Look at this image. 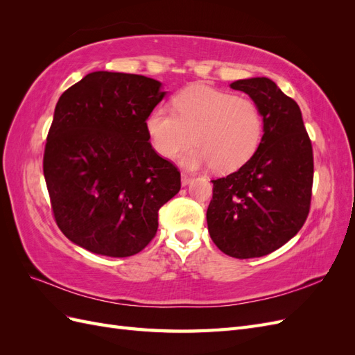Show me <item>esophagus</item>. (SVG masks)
Returning a JSON list of instances; mask_svg holds the SVG:
<instances>
[{"instance_id": "34e87169", "label": "esophagus", "mask_w": 355, "mask_h": 355, "mask_svg": "<svg viewBox=\"0 0 355 355\" xmlns=\"http://www.w3.org/2000/svg\"><path fill=\"white\" fill-rule=\"evenodd\" d=\"M191 180H192V178H191L189 175H185V173H182V176H180V182H182V187H187V185H189V184H191Z\"/></svg>"}]
</instances>
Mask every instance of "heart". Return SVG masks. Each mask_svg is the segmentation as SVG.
I'll list each match as a JSON object with an SVG mask.
<instances>
[{
    "label": "heart",
    "mask_w": 355,
    "mask_h": 355,
    "mask_svg": "<svg viewBox=\"0 0 355 355\" xmlns=\"http://www.w3.org/2000/svg\"><path fill=\"white\" fill-rule=\"evenodd\" d=\"M175 112L158 105L145 121L155 153L175 158L192 141L196 145L180 157L188 170L213 167L227 173L237 170L256 153L263 136V112L250 98L196 85L178 94Z\"/></svg>",
    "instance_id": "obj_1"
}]
</instances>
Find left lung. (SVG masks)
<instances>
[{"mask_svg": "<svg viewBox=\"0 0 355 355\" xmlns=\"http://www.w3.org/2000/svg\"><path fill=\"white\" fill-rule=\"evenodd\" d=\"M263 112V136L252 158L211 180L207 227L225 254L249 259L280 249L302 228L314 178L313 146L297 103L266 77L237 80Z\"/></svg>", "mask_w": 355, "mask_h": 355, "instance_id": "left-lung-1", "label": "left lung"}]
</instances>
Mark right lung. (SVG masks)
Wrapping results in <instances>:
<instances>
[{
	"instance_id": "right-lung-1",
	"label": "right lung",
	"mask_w": 355,
	"mask_h": 355,
	"mask_svg": "<svg viewBox=\"0 0 355 355\" xmlns=\"http://www.w3.org/2000/svg\"><path fill=\"white\" fill-rule=\"evenodd\" d=\"M167 92L144 75L96 71L63 93L42 170L60 231L110 257L141 252L180 173L149 144L145 121Z\"/></svg>"
}]
</instances>
